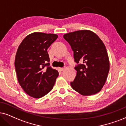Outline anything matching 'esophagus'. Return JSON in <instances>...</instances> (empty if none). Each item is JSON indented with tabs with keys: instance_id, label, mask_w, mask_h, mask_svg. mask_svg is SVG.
Listing matches in <instances>:
<instances>
[{
	"instance_id": "obj_1",
	"label": "esophagus",
	"mask_w": 126,
	"mask_h": 126,
	"mask_svg": "<svg viewBox=\"0 0 126 126\" xmlns=\"http://www.w3.org/2000/svg\"><path fill=\"white\" fill-rule=\"evenodd\" d=\"M59 70L61 71H63L64 70V67H62V68H59Z\"/></svg>"
}]
</instances>
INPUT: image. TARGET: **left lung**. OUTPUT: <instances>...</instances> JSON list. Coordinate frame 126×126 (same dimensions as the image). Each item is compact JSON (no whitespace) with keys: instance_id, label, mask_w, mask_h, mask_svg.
Segmentation results:
<instances>
[{"instance_id":"left-lung-1","label":"left lung","mask_w":126,"mask_h":126,"mask_svg":"<svg viewBox=\"0 0 126 126\" xmlns=\"http://www.w3.org/2000/svg\"><path fill=\"white\" fill-rule=\"evenodd\" d=\"M63 38L73 51L77 75L70 82L73 90L82 95H91L101 90L109 71V60L104 44L89 30L64 34Z\"/></svg>"}]
</instances>
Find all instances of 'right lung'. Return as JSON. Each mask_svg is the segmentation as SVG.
Listing matches in <instances>:
<instances>
[{
	"label": "right lung",
	"instance_id": "1",
	"mask_svg": "<svg viewBox=\"0 0 126 126\" xmlns=\"http://www.w3.org/2000/svg\"><path fill=\"white\" fill-rule=\"evenodd\" d=\"M58 37L56 34L34 32L18 47L14 62L17 79L30 96L41 98L55 85L59 73L50 66L47 50Z\"/></svg>",
	"mask_w": 126,
	"mask_h": 126
}]
</instances>
